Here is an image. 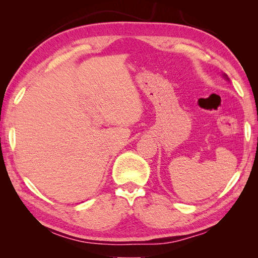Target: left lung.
<instances>
[{
	"mask_svg": "<svg viewBox=\"0 0 258 258\" xmlns=\"http://www.w3.org/2000/svg\"><path fill=\"white\" fill-rule=\"evenodd\" d=\"M224 77L226 78V80H228V76H226V75H224Z\"/></svg>",
	"mask_w": 258,
	"mask_h": 258,
	"instance_id": "1",
	"label": "left lung"
}]
</instances>
